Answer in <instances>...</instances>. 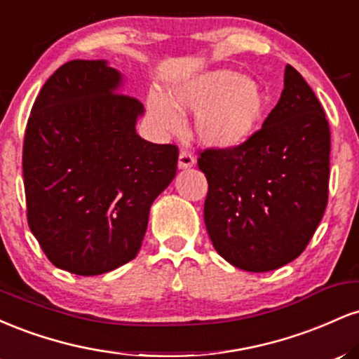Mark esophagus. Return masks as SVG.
Returning a JSON list of instances; mask_svg holds the SVG:
<instances>
[{
  "label": "esophagus",
  "mask_w": 359,
  "mask_h": 359,
  "mask_svg": "<svg viewBox=\"0 0 359 359\" xmlns=\"http://www.w3.org/2000/svg\"><path fill=\"white\" fill-rule=\"evenodd\" d=\"M194 163H196V158H194V155L191 151L187 150H182L179 155V168H191Z\"/></svg>",
  "instance_id": "obj_1"
}]
</instances>
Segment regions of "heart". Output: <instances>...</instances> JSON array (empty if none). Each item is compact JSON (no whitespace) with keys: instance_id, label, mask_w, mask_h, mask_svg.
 <instances>
[{"instance_id":"b5f03b06","label":"heart","mask_w":359,"mask_h":359,"mask_svg":"<svg viewBox=\"0 0 359 359\" xmlns=\"http://www.w3.org/2000/svg\"><path fill=\"white\" fill-rule=\"evenodd\" d=\"M266 109V96L255 81L240 72L209 71L177 82L170 100L151 94L148 111L163 131H177V111H197L194 133L204 147L228 150L243 145L257 130Z\"/></svg>"}]
</instances>
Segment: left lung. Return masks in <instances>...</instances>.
Masks as SVG:
<instances>
[{"instance_id":"obj_1","label":"left lung","mask_w":359,"mask_h":359,"mask_svg":"<svg viewBox=\"0 0 359 359\" xmlns=\"http://www.w3.org/2000/svg\"><path fill=\"white\" fill-rule=\"evenodd\" d=\"M331 131L314 90L292 65L263 126L228 150L201 151L214 248L246 271H270L306 250L329 196Z\"/></svg>"}]
</instances>
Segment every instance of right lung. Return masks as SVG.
<instances>
[{"label": "right lung", "instance_id": "right-lung-1", "mask_svg": "<svg viewBox=\"0 0 359 359\" xmlns=\"http://www.w3.org/2000/svg\"><path fill=\"white\" fill-rule=\"evenodd\" d=\"M106 60H71L36 96L23 142L32 233L57 269L89 277L131 262L179 148L137 133L143 104Z\"/></svg>", "mask_w": 359, "mask_h": 359}]
</instances>
